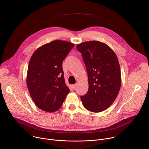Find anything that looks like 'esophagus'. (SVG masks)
<instances>
[{"label": "esophagus", "instance_id": "esophagus-1", "mask_svg": "<svg viewBox=\"0 0 149 149\" xmlns=\"http://www.w3.org/2000/svg\"><path fill=\"white\" fill-rule=\"evenodd\" d=\"M77 84H73L72 86V88H73V89H75V88H76V87H77Z\"/></svg>", "mask_w": 149, "mask_h": 149}]
</instances>
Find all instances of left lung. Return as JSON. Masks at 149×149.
<instances>
[{
    "label": "left lung",
    "instance_id": "obj_1",
    "mask_svg": "<svg viewBox=\"0 0 149 149\" xmlns=\"http://www.w3.org/2000/svg\"><path fill=\"white\" fill-rule=\"evenodd\" d=\"M88 80V90L81 96L84 106L93 112L107 109L115 101L121 85V74L118 58L107 45L90 41L78 44Z\"/></svg>",
    "mask_w": 149,
    "mask_h": 149
}]
</instances>
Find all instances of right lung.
<instances>
[{
	"label": "right lung",
	"instance_id": "obj_1",
	"mask_svg": "<svg viewBox=\"0 0 149 149\" xmlns=\"http://www.w3.org/2000/svg\"><path fill=\"white\" fill-rule=\"evenodd\" d=\"M74 45L55 40L37 49L29 62L26 84L36 105L53 112L62 106L70 92L65 83L62 62Z\"/></svg>",
	"mask_w": 149,
	"mask_h": 149
}]
</instances>
